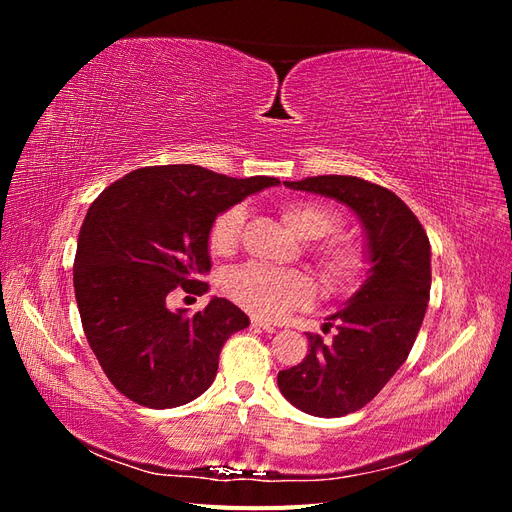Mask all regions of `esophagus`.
Masks as SVG:
<instances>
[{
    "label": "esophagus",
    "instance_id": "obj_1",
    "mask_svg": "<svg viewBox=\"0 0 512 512\" xmlns=\"http://www.w3.org/2000/svg\"><path fill=\"white\" fill-rule=\"evenodd\" d=\"M252 327L254 329H262V331H267V333H275V327L271 322H265V320H260V318H252Z\"/></svg>",
    "mask_w": 512,
    "mask_h": 512
}]
</instances>
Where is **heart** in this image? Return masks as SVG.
I'll return each mask as SVG.
<instances>
[{"instance_id":"b5f03b06","label":"heart","mask_w":512,"mask_h":512,"mask_svg":"<svg viewBox=\"0 0 512 512\" xmlns=\"http://www.w3.org/2000/svg\"><path fill=\"white\" fill-rule=\"evenodd\" d=\"M245 207L235 205L222 211L209 230L211 252L226 256L235 252L245 224ZM284 224L301 239H320L339 224L337 215L327 207L292 200L282 205ZM322 280L335 290H346L361 280L367 269L363 245L348 237H337L314 250ZM224 292L256 318H280L294 307H305L316 297L312 275L299 269H269L262 265H245L232 269L224 277Z\"/></svg>"}]
</instances>
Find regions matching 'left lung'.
Wrapping results in <instances>:
<instances>
[{
    "label": "left lung",
    "instance_id": "obj_1",
    "mask_svg": "<svg viewBox=\"0 0 512 512\" xmlns=\"http://www.w3.org/2000/svg\"><path fill=\"white\" fill-rule=\"evenodd\" d=\"M337 200L365 230L363 286L329 316L333 342L307 335L305 359L277 374V386L305 414L337 418L361 410L404 365L421 329L431 288V247L421 222L391 190L348 175L284 181Z\"/></svg>",
    "mask_w": 512,
    "mask_h": 512
}]
</instances>
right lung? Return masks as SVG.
Returning <instances> with one entry per match:
<instances>
[{"instance_id": "1", "label": "right lung", "mask_w": 512, "mask_h": 512, "mask_svg": "<svg viewBox=\"0 0 512 512\" xmlns=\"http://www.w3.org/2000/svg\"><path fill=\"white\" fill-rule=\"evenodd\" d=\"M275 177L237 179L194 164L147 166L108 185L89 207L74 258V294L87 342L119 393L177 408L218 374L226 339L250 327L213 297L203 312H170L168 294L209 290L213 220Z\"/></svg>"}]
</instances>
